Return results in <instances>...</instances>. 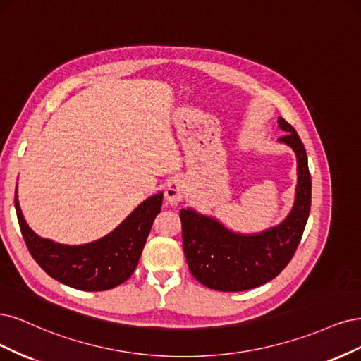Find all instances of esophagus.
Returning <instances> with one entry per match:
<instances>
[{
    "instance_id": "34e87169",
    "label": "esophagus",
    "mask_w": 361,
    "mask_h": 361,
    "mask_svg": "<svg viewBox=\"0 0 361 361\" xmlns=\"http://www.w3.org/2000/svg\"><path fill=\"white\" fill-rule=\"evenodd\" d=\"M184 190H185V183L181 178H172L168 183V188L165 190V197L166 201L171 205H177L184 196Z\"/></svg>"
}]
</instances>
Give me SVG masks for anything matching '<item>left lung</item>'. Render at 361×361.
Returning a JSON list of instances; mask_svg holds the SVG:
<instances>
[{"label": "left lung", "instance_id": "obj_1", "mask_svg": "<svg viewBox=\"0 0 361 361\" xmlns=\"http://www.w3.org/2000/svg\"><path fill=\"white\" fill-rule=\"evenodd\" d=\"M279 127L286 132L279 141L295 151L298 173L295 204L281 225L261 234L241 235L190 208L180 212L185 259L193 277L207 288L238 293L270 282L293 259L303 237L312 201L306 148L282 117Z\"/></svg>", "mask_w": 361, "mask_h": 361}]
</instances>
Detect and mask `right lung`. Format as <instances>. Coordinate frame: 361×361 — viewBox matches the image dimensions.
I'll return each mask as SVG.
<instances>
[{"label":"right lung","instance_id":"right-lung-1","mask_svg":"<svg viewBox=\"0 0 361 361\" xmlns=\"http://www.w3.org/2000/svg\"><path fill=\"white\" fill-rule=\"evenodd\" d=\"M161 201L164 193L148 197L109 235L84 246H64L40 238L22 216L18 195L15 208L31 257L46 273L80 290H106L126 282L135 271Z\"/></svg>","mask_w":361,"mask_h":361}]
</instances>
